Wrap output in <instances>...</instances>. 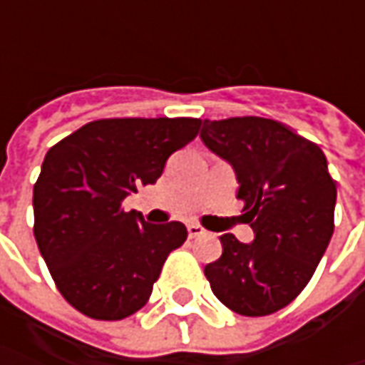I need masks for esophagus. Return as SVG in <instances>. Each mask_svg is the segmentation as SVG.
I'll use <instances>...</instances> for the list:
<instances>
[{"instance_id": "1", "label": "esophagus", "mask_w": 365, "mask_h": 365, "mask_svg": "<svg viewBox=\"0 0 365 365\" xmlns=\"http://www.w3.org/2000/svg\"><path fill=\"white\" fill-rule=\"evenodd\" d=\"M187 230H189L190 240H195V237H203V235H209V232H207L205 227H201V225H197V223H190Z\"/></svg>"}]
</instances>
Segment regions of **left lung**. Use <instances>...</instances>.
<instances>
[{"instance_id": "obj_1", "label": "left lung", "mask_w": 365, "mask_h": 365, "mask_svg": "<svg viewBox=\"0 0 365 365\" xmlns=\"http://www.w3.org/2000/svg\"><path fill=\"white\" fill-rule=\"evenodd\" d=\"M201 140L235 170L254 242L223 233L221 258L205 266L213 294L237 315L284 309L315 274L331 235L337 187L323 150L266 118L203 121Z\"/></svg>"}]
</instances>
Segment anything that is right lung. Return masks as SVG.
<instances>
[{
    "label": "right lung",
    "mask_w": 365,
    "mask_h": 365,
    "mask_svg": "<svg viewBox=\"0 0 365 365\" xmlns=\"http://www.w3.org/2000/svg\"><path fill=\"white\" fill-rule=\"evenodd\" d=\"M199 128L195 118L97 120L46 152L34 185V237L58 292L78 313L120 321L148 302L187 227L152 225L121 203L154 185Z\"/></svg>",
    "instance_id": "obj_1"
}]
</instances>
